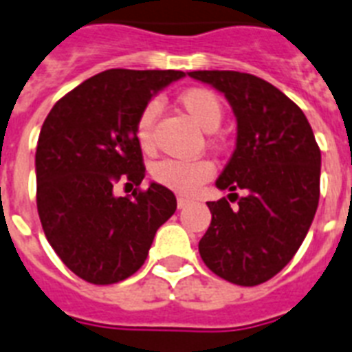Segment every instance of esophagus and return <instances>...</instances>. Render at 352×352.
Returning a JSON list of instances; mask_svg holds the SVG:
<instances>
[{"mask_svg": "<svg viewBox=\"0 0 352 352\" xmlns=\"http://www.w3.org/2000/svg\"><path fill=\"white\" fill-rule=\"evenodd\" d=\"M188 204H190V201L186 197H177V206L179 208H186Z\"/></svg>", "mask_w": 352, "mask_h": 352, "instance_id": "34e87169", "label": "esophagus"}]
</instances>
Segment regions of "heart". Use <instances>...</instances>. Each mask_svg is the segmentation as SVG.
Here are the masks:
<instances>
[{"label":"heart","mask_w":352,"mask_h":352,"mask_svg":"<svg viewBox=\"0 0 352 352\" xmlns=\"http://www.w3.org/2000/svg\"><path fill=\"white\" fill-rule=\"evenodd\" d=\"M184 111L193 118V122L204 131H215L223 120V104L214 91L204 87H192L179 96ZM159 113V104L148 102L135 122V138L144 151L153 148V124ZM215 173V166L206 159L159 160L151 168V177L160 186L181 195H193L204 182H208Z\"/></svg>","instance_id":"1"}]
</instances>
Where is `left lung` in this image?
I'll list each match as a JSON object with an SVG mask.
<instances>
[{"label":"left lung","instance_id":"obj_1","mask_svg":"<svg viewBox=\"0 0 352 352\" xmlns=\"http://www.w3.org/2000/svg\"><path fill=\"white\" fill-rule=\"evenodd\" d=\"M188 74L230 102L237 142L215 184L245 192V197L230 193L235 208L226 197L206 203L212 223L199 254L230 283H265L294 257L316 214L322 170L316 138L300 107L263 78L237 71Z\"/></svg>","mask_w":352,"mask_h":352}]
</instances>
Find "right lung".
Returning a JSON list of instances; mask_svg holds the SVG:
<instances>
[{"instance_id": "right-lung-1", "label": "right lung", "mask_w": 352, "mask_h": 352, "mask_svg": "<svg viewBox=\"0 0 352 352\" xmlns=\"http://www.w3.org/2000/svg\"><path fill=\"white\" fill-rule=\"evenodd\" d=\"M182 71L109 69L60 98L36 148V204L47 241L63 265L93 285L142 267L153 237L175 214L171 190L151 182L126 197L117 184L146 175L135 122L157 91Z\"/></svg>"}]
</instances>
